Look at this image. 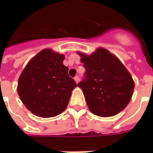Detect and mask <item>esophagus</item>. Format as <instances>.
Returning <instances> with one entry per match:
<instances>
[{"label":"esophagus","mask_w":153,"mask_h":153,"mask_svg":"<svg viewBox=\"0 0 153 153\" xmlns=\"http://www.w3.org/2000/svg\"><path fill=\"white\" fill-rule=\"evenodd\" d=\"M74 81H75L77 83H78L79 82V77L77 75V76H75L74 78Z\"/></svg>","instance_id":"34e87169"}]
</instances>
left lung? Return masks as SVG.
<instances>
[{
    "label": "left lung",
    "instance_id": "left-lung-1",
    "mask_svg": "<svg viewBox=\"0 0 153 153\" xmlns=\"http://www.w3.org/2000/svg\"><path fill=\"white\" fill-rule=\"evenodd\" d=\"M78 54L85 68L84 78L78 86L91 112L109 117L123 111L130 102L134 83L121 61L101 47L90 56Z\"/></svg>",
    "mask_w": 153,
    "mask_h": 153
}]
</instances>
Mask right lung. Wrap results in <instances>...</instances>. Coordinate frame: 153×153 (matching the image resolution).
I'll list each match as a JSON object with an SVG mask.
<instances>
[{"label": "right lung", "instance_id": "add662e5", "mask_svg": "<svg viewBox=\"0 0 153 153\" xmlns=\"http://www.w3.org/2000/svg\"><path fill=\"white\" fill-rule=\"evenodd\" d=\"M65 56L44 49L26 65L19 78V96L33 114L47 118L60 115L67 107L77 86L63 65Z\"/></svg>", "mask_w": 153, "mask_h": 153}]
</instances>
